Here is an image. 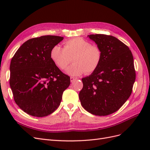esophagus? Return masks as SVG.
Returning <instances> with one entry per match:
<instances>
[{
  "mask_svg": "<svg viewBox=\"0 0 150 150\" xmlns=\"http://www.w3.org/2000/svg\"><path fill=\"white\" fill-rule=\"evenodd\" d=\"M77 79H78L77 78H74V77H71V78H70L71 82V83L74 82V81H76Z\"/></svg>",
  "mask_w": 150,
  "mask_h": 150,
  "instance_id": "obj_1",
  "label": "esophagus"
}]
</instances>
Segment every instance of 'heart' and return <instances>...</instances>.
<instances>
[{
  "label": "heart",
  "instance_id": "1",
  "mask_svg": "<svg viewBox=\"0 0 150 150\" xmlns=\"http://www.w3.org/2000/svg\"><path fill=\"white\" fill-rule=\"evenodd\" d=\"M51 60L59 69H65L71 62L74 64L66 69L70 76H76L93 73L100 65L102 51L96 46H92L88 40L76 38L67 40L64 48L59 45L54 46L50 53Z\"/></svg>",
  "mask_w": 150,
  "mask_h": 150
}]
</instances>
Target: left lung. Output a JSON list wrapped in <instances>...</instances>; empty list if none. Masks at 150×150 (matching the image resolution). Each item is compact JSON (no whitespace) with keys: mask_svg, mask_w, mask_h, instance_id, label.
Returning a JSON list of instances; mask_svg holds the SVG:
<instances>
[{"mask_svg":"<svg viewBox=\"0 0 150 150\" xmlns=\"http://www.w3.org/2000/svg\"><path fill=\"white\" fill-rule=\"evenodd\" d=\"M88 37L102 51L98 69L82 79L79 94L85 110L96 116L116 112L128 100L136 79L133 54L129 47L115 37L91 34Z\"/></svg>","mask_w":150,"mask_h":150,"instance_id":"left-lung-1","label":"left lung"}]
</instances>
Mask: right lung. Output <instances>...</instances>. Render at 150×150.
Segmentation results:
<instances>
[{
  "mask_svg": "<svg viewBox=\"0 0 150 150\" xmlns=\"http://www.w3.org/2000/svg\"><path fill=\"white\" fill-rule=\"evenodd\" d=\"M64 39L43 35L27 40L18 49L10 65V86L16 103L35 117L51 114L60 105L70 77L54 64L50 53Z\"/></svg>",
  "mask_w": 150,
  "mask_h": 150,
  "instance_id": "1",
  "label": "right lung"
}]
</instances>
